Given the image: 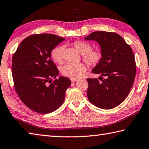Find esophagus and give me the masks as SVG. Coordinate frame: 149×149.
<instances>
[{"mask_svg":"<svg viewBox=\"0 0 149 149\" xmlns=\"http://www.w3.org/2000/svg\"><path fill=\"white\" fill-rule=\"evenodd\" d=\"M77 80V79H71V81H72V83H75V81H76Z\"/></svg>","mask_w":149,"mask_h":149,"instance_id":"34e87169","label":"esophagus"}]
</instances>
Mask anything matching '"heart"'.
Listing matches in <instances>:
<instances>
[{
  "label": "heart",
  "mask_w": 149,
  "mask_h": 149,
  "mask_svg": "<svg viewBox=\"0 0 149 149\" xmlns=\"http://www.w3.org/2000/svg\"><path fill=\"white\" fill-rule=\"evenodd\" d=\"M73 46L82 55L83 61L89 66H96L102 58V52L100 49H92V45L89 43L77 40L73 43ZM63 46H58L51 51V57L57 63H61L63 60ZM86 70V67L83 63H68L61 68L62 74L64 76L76 79L80 77Z\"/></svg>",
  "instance_id": "heart-1"
}]
</instances>
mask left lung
<instances>
[{
    "label": "left lung",
    "mask_w": 149,
    "mask_h": 149,
    "mask_svg": "<svg viewBox=\"0 0 149 149\" xmlns=\"http://www.w3.org/2000/svg\"><path fill=\"white\" fill-rule=\"evenodd\" d=\"M100 45L102 58L94 68L98 79H87V97L94 105L104 109L120 104L130 92L136 74V61L130 46L115 32L96 31L85 37ZM107 77L102 79V76Z\"/></svg>",
    "instance_id": "8db88e82"
}]
</instances>
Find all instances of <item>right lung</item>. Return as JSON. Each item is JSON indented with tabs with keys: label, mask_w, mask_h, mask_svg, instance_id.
Here are the masks:
<instances>
[{
	"label": "right lung",
	"mask_w": 149,
	"mask_h": 149,
	"mask_svg": "<svg viewBox=\"0 0 149 149\" xmlns=\"http://www.w3.org/2000/svg\"><path fill=\"white\" fill-rule=\"evenodd\" d=\"M65 39L52 34H33L24 39L12 57V77L21 100L34 111L46 114L61 106L69 78H56L58 71L51 58L54 48Z\"/></svg>",
	"instance_id": "right-lung-1"
}]
</instances>
